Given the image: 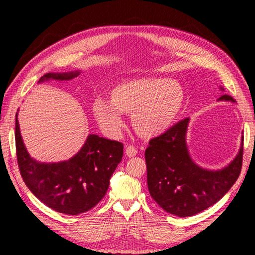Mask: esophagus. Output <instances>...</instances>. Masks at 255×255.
<instances>
[{
	"mask_svg": "<svg viewBox=\"0 0 255 255\" xmlns=\"http://www.w3.org/2000/svg\"><path fill=\"white\" fill-rule=\"evenodd\" d=\"M125 153H126V155L128 157H132L135 156V155L137 154V149L136 147H133V146H128V147L126 148V150H125Z\"/></svg>",
	"mask_w": 255,
	"mask_h": 255,
	"instance_id": "1",
	"label": "esophagus"
}]
</instances>
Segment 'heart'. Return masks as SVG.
I'll return each mask as SVG.
<instances>
[{"mask_svg": "<svg viewBox=\"0 0 255 255\" xmlns=\"http://www.w3.org/2000/svg\"><path fill=\"white\" fill-rule=\"evenodd\" d=\"M184 105V92L178 82L164 77H139L112 86L109 101L97 99L94 119L108 136H118L124 127L122 114L131 115L138 135L157 137L173 126Z\"/></svg>", "mask_w": 255, "mask_h": 255, "instance_id": "obj_1", "label": "heart"}]
</instances>
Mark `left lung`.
Returning a JSON list of instances; mask_svg holds the SVG:
<instances>
[{"label": "left lung", "mask_w": 255, "mask_h": 255, "mask_svg": "<svg viewBox=\"0 0 255 255\" xmlns=\"http://www.w3.org/2000/svg\"><path fill=\"white\" fill-rule=\"evenodd\" d=\"M221 90L224 89L221 86ZM218 101L235 102L224 94ZM190 119L181 120L149 140L145 150L150 196L166 213L188 217L209 208L225 196L239 178L243 159V136L234 159L221 170L205 169L190 156L187 132Z\"/></svg>", "instance_id": "8db88e82"}]
</instances>
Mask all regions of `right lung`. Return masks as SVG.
<instances>
[{
  "label": "right lung",
  "mask_w": 255,
  "mask_h": 255,
  "mask_svg": "<svg viewBox=\"0 0 255 255\" xmlns=\"http://www.w3.org/2000/svg\"><path fill=\"white\" fill-rule=\"evenodd\" d=\"M80 74V71L47 73L38 83L68 81ZM15 148L21 176L30 191L47 207L65 215L85 213L99 204L106 196L111 175L124 154L122 143L90 133L73 157L62 162H39L30 156L25 148L18 114Z\"/></svg>",
  "instance_id": "right-lung-1"
}]
</instances>
